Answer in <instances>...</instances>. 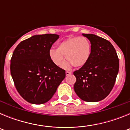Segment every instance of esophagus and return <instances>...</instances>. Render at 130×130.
I'll use <instances>...</instances> for the list:
<instances>
[{"instance_id":"esophagus-1","label":"esophagus","mask_w":130,"mask_h":130,"mask_svg":"<svg viewBox=\"0 0 130 130\" xmlns=\"http://www.w3.org/2000/svg\"><path fill=\"white\" fill-rule=\"evenodd\" d=\"M70 74H71V72L66 71V75H70Z\"/></svg>"}]
</instances>
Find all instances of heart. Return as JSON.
<instances>
[{
    "instance_id": "obj_1",
    "label": "heart",
    "mask_w": 130,
    "mask_h": 130,
    "mask_svg": "<svg viewBox=\"0 0 130 130\" xmlns=\"http://www.w3.org/2000/svg\"><path fill=\"white\" fill-rule=\"evenodd\" d=\"M92 45L86 37H70L63 40L58 44L57 49H51L49 57L55 66H60L65 60H67L64 67L73 66L80 68L85 66L90 58ZM65 57H64V56Z\"/></svg>"
}]
</instances>
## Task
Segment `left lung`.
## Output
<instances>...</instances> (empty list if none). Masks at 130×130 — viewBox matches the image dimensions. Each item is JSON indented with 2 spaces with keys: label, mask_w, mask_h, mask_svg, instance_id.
Instances as JSON below:
<instances>
[{
  "label": "left lung",
  "mask_w": 130,
  "mask_h": 130,
  "mask_svg": "<svg viewBox=\"0 0 130 130\" xmlns=\"http://www.w3.org/2000/svg\"><path fill=\"white\" fill-rule=\"evenodd\" d=\"M90 40L92 52L88 62L73 72L74 90L81 100L96 102L109 95L115 83L119 60L115 49L108 40L92 34H83Z\"/></svg>",
  "instance_id": "1"
}]
</instances>
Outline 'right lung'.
<instances>
[{
    "label": "right lung",
    "instance_id": "add662e5",
    "mask_svg": "<svg viewBox=\"0 0 130 130\" xmlns=\"http://www.w3.org/2000/svg\"><path fill=\"white\" fill-rule=\"evenodd\" d=\"M59 36H32L16 47L11 58L10 72L15 88L26 102H47L66 77L65 70L55 66L49 51Z\"/></svg>",
    "mask_w": 130,
    "mask_h": 130
}]
</instances>
